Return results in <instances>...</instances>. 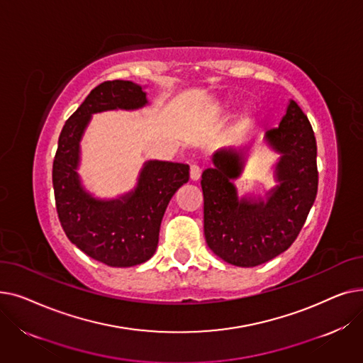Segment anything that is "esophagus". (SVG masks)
<instances>
[{
  "instance_id": "1",
  "label": "esophagus",
  "mask_w": 363,
  "mask_h": 363,
  "mask_svg": "<svg viewBox=\"0 0 363 363\" xmlns=\"http://www.w3.org/2000/svg\"><path fill=\"white\" fill-rule=\"evenodd\" d=\"M189 177H191L193 181L200 179V177H201V167L199 164H191V167H189Z\"/></svg>"
}]
</instances>
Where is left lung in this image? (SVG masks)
I'll return each mask as SVG.
<instances>
[{
  "instance_id": "obj_1",
  "label": "left lung",
  "mask_w": 363,
  "mask_h": 363,
  "mask_svg": "<svg viewBox=\"0 0 363 363\" xmlns=\"http://www.w3.org/2000/svg\"><path fill=\"white\" fill-rule=\"evenodd\" d=\"M264 140L282 155L277 166L281 184L266 203L237 199L231 179L241 174L245 148L218 151L213 167L201 175L206 242L216 256L242 268L266 263L287 250L318 193L316 138L296 101H290L279 128L271 129Z\"/></svg>"
}]
</instances>
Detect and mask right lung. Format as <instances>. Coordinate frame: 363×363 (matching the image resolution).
Wrapping results in <instances>:
<instances>
[{
  "mask_svg": "<svg viewBox=\"0 0 363 363\" xmlns=\"http://www.w3.org/2000/svg\"><path fill=\"white\" fill-rule=\"evenodd\" d=\"M145 92L129 81H106L95 86L66 121L52 162L55 208L67 238L85 255L113 268L148 260L159 242L160 223L177 189L188 182V164L148 162L135 191L122 200L100 201L85 193L76 167L79 140L92 113L138 108Z\"/></svg>",
  "mask_w": 363,
  "mask_h": 363,
  "instance_id": "add662e5",
  "label": "right lung"
}]
</instances>
